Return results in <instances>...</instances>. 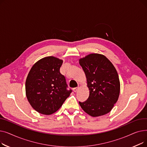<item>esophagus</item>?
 Here are the masks:
<instances>
[{
	"label": "esophagus",
	"mask_w": 147,
	"mask_h": 147,
	"mask_svg": "<svg viewBox=\"0 0 147 147\" xmlns=\"http://www.w3.org/2000/svg\"><path fill=\"white\" fill-rule=\"evenodd\" d=\"M78 90H79V88H75L73 89V91L74 92H77L78 91Z\"/></svg>",
	"instance_id": "34e87169"
}]
</instances>
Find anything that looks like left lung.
<instances>
[{
	"label": "left lung",
	"mask_w": 147,
	"mask_h": 147,
	"mask_svg": "<svg viewBox=\"0 0 147 147\" xmlns=\"http://www.w3.org/2000/svg\"><path fill=\"white\" fill-rule=\"evenodd\" d=\"M85 73L89 96L79 104L92 117H99L111 111L119 97L120 83L116 69L105 56L90 53L79 59Z\"/></svg>",
	"instance_id": "left-lung-1"
}]
</instances>
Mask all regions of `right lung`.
Masks as SVG:
<instances>
[{"label": "right lung", "instance_id": "obj_1", "mask_svg": "<svg viewBox=\"0 0 147 147\" xmlns=\"http://www.w3.org/2000/svg\"><path fill=\"white\" fill-rule=\"evenodd\" d=\"M63 63V59L47 57L37 61L30 69L26 81V95L38 113H55L71 93L67 90L65 78L59 71Z\"/></svg>", "mask_w": 147, "mask_h": 147}]
</instances>
